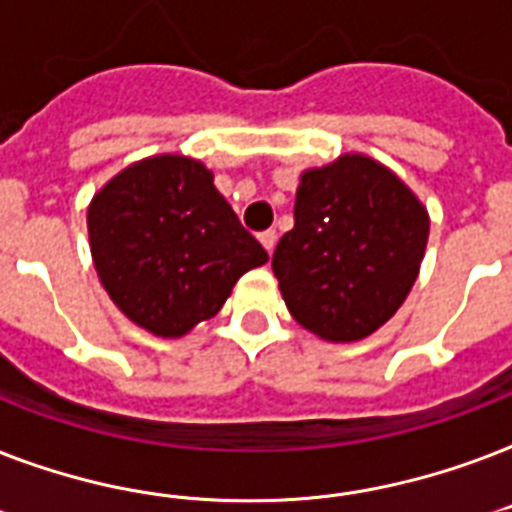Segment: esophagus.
Segmentation results:
<instances>
[{
	"label": "esophagus",
	"mask_w": 512,
	"mask_h": 512,
	"mask_svg": "<svg viewBox=\"0 0 512 512\" xmlns=\"http://www.w3.org/2000/svg\"><path fill=\"white\" fill-rule=\"evenodd\" d=\"M257 239H260V244H263V247H265V252L271 255L273 247H276V239H279V233H276V231H263V233H260V236H257Z\"/></svg>",
	"instance_id": "1"
}]
</instances>
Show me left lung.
Wrapping results in <instances>:
<instances>
[{
  "instance_id": "obj_1",
  "label": "left lung",
  "mask_w": 512,
  "mask_h": 512,
  "mask_svg": "<svg viewBox=\"0 0 512 512\" xmlns=\"http://www.w3.org/2000/svg\"><path fill=\"white\" fill-rule=\"evenodd\" d=\"M428 231L414 193L366 156L305 172L271 263L289 313L324 340L372 335L409 295Z\"/></svg>"
}]
</instances>
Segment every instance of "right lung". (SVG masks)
<instances>
[{
    "label": "right lung",
    "mask_w": 512,
    "mask_h": 512,
    "mask_svg": "<svg viewBox=\"0 0 512 512\" xmlns=\"http://www.w3.org/2000/svg\"><path fill=\"white\" fill-rule=\"evenodd\" d=\"M87 228L111 300L159 337L212 319L233 284L268 260L212 172L185 156H154L119 172L92 199Z\"/></svg>",
    "instance_id": "1"
}]
</instances>
